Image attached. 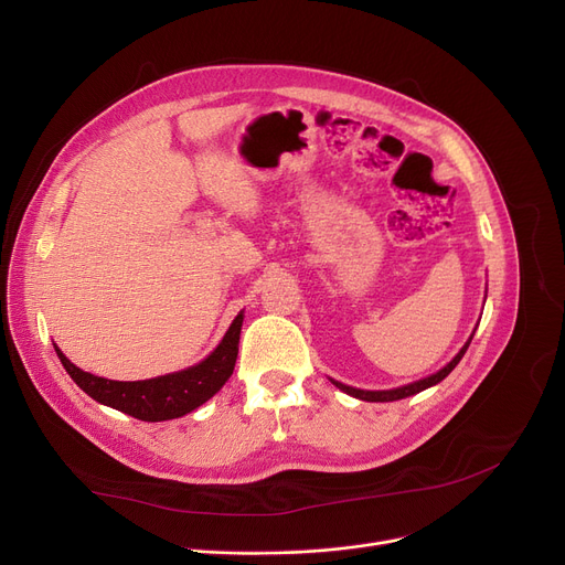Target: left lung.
I'll return each mask as SVG.
<instances>
[{"label": "left lung", "mask_w": 565, "mask_h": 565, "mask_svg": "<svg viewBox=\"0 0 565 565\" xmlns=\"http://www.w3.org/2000/svg\"><path fill=\"white\" fill-rule=\"evenodd\" d=\"M475 335V333H472ZM472 335L468 338V343L459 350V354L449 361L445 367H440L436 374H429V377H425V380H420V382H413V384H406V386H399V388H391V391H361V388H352V386H345V384H341V382H333V386L335 388H341L343 393H348V395H352V397H356V399H365V402H395V399H404V397H408V395H416V393H420V391H425V388H429V386H436L438 382H443L449 372H452L455 367H457V363L463 359V354H466V350H468V345H470V341H472Z\"/></svg>", "instance_id": "left-lung-1"}]
</instances>
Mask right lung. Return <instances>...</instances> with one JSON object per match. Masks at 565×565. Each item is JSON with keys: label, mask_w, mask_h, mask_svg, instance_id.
Wrapping results in <instances>:
<instances>
[{"label": "right lung", "mask_w": 565, "mask_h": 565, "mask_svg": "<svg viewBox=\"0 0 565 565\" xmlns=\"http://www.w3.org/2000/svg\"><path fill=\"white\" fill-rule=\"evenodd\" d=\"M241 327L243 311L236 316L230 331L224 333L220 345L204 361L172 374H163V377L142 382H113L95 377V374L70 363V359L56 345L54 350L74 384L88 393L95 402L122 411L127 416L145 423H161L195 411L232 377L238 356Z\"/></svg>", "instance_id": "1"}]
</instances>
